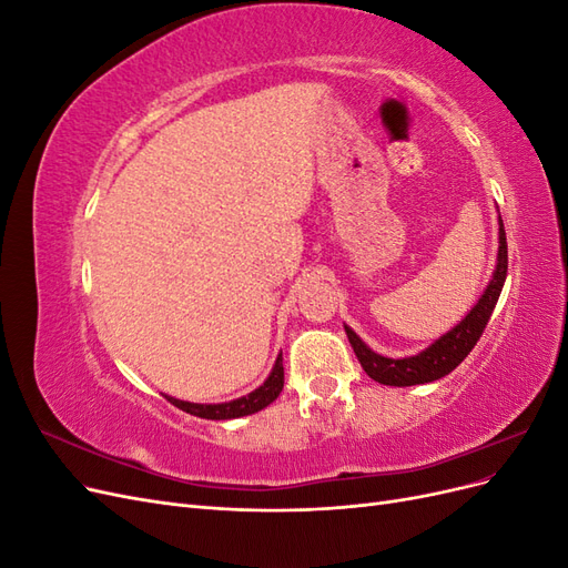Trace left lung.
<instances>
[{
	"mask_svg": "<svg viewBox=\"0 0 568 568\" xmlns=\"http://www.w3.org/2000/svg\"><path fill=\"white\" fill-rule=\"evenodd\" d=\"M507 280V236L505 225L500 220V251H497V267L493 272V280L484 296L471 307V313L464 317L453 332L440 336L434 346H428L419 355L393 359L376 355L372 348H367L363 338H359L351 326H346V334L351 346L359 359V365L372 376L374 382L386 384V386H417L436 382L440 376L450 374L464 357L471 353L476 341L484 334L486 324L495 311V303L500 298V291Z\"/></svg>",
	"mask_w": 568,
	"mask_h": 568,
	"instance_id": "1",
	"label": "left lung"
}]
</instances>
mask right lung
Listing matches in <instances>:
<instances>
[{
    "mask_svg": "<svg viewBox=\"0 0 568 568\" xmlns=\"http://www.w3.org/2000/svg\"><path fill=\"white\" fill-rule=\"evenodd\" d=\"M284 388V365H282V353L277 357V363H274L272 374L267 376V382L255 388L253 393L244 395V398H236L232 403H220V405H199V403H184L178 398H165L173 403L175 407H180L182 412H189V415L201 417V419H236V417H246L253 415V412L267 407Z\"/></svg>",
    "mask_w": 568,
    "mask_h": 568,
    "instance_id": "add662e5",
    "label": "right lung"
}]
</instances>
